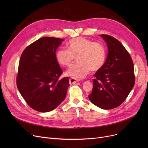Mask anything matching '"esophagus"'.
I'll return each mask as SVG.
<instances>
[{"label": "esophagus", "instance_id": "1", "mask_svg": "<svg viewBox=\"0 0 148 148\" xmlns=\"http://www.w3.org/2000/svg\"><path fill=\"white\" fill-rule=\"evenodd\" d=\"M79 79H77L75 78H74V77H71V78L69 79V83L70 84H75L77 82H79Z\"/></svg>", "mask_w": 148, "mask_h": 148}]
</instances>
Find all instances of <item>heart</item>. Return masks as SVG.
<instances>
[{
	"instance_id": "1",
	"label": "heart",
	"mask_w": 148,
	"mask_h": 148,
	"mask_svg": "<svg viewBox=\"0 0 148 148\" xmlns=\"http://www.w3.org/2000/svg\"><path fill=\"white\" fill-rule=\"evenodd\" d=\"M66 47L67 49H58L56 58L58 63L64 67L69 66L77 58V63L66 72L74 78H83L90 71H98L105 64L107 50L101 43L83 37H77L68 41Z\"/></svg>"
}]
</instances>
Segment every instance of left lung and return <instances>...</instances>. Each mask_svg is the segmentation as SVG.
Here are the masks:
<instances>
[{
    "label": "left lung",
    "mask_w": 148,
    "mask_h": 148,
    "mask_svg": "<svg viewBox=\"0 0 148 148\" xmlns=\"http://www.w3.org/2000/svg\"><path fill=\"white\" fill-rule=\"evenodd\" d=\"M108 53L104 66L93 79L90 101L103 109H112L126 99L135 83L133 62L124 46L114 37L101 35Z\"/></svg>",
    "instance_id": "8db88e82"
}]
</instances>
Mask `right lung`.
I'll list each match as a JSON object with an SVG mask.
<instances>
[{
	"label": "right lung",
	"instance_id": "add662e5",
	"mask_svg": "<svg viewBox=\"0 0 148 148\" xmlns=\"http://www.w3.org/2000/svg\"><path fill=\"white\" fill-rule=\"evenodd\" d=\"M64 39L43 37L23 51L16 78L17 86L26 103L34 110L48 112L64 100L69 86L56 58Z\"/></svg>",
	"mask_w": 148,
	"mask_h": 148
}]
</instances>
